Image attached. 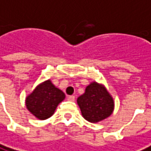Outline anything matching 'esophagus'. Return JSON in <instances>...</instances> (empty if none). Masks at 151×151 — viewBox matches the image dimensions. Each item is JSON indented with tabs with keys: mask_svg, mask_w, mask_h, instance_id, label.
Listing matches in <instances>:
<instances>
[{
	"mask_svg": "<svg viewBox=\"0 0 151 151\" xmlns=\"http://www.w3.org/2000/svg\"><path fill=\"white\" fill-rule=\"evenodd\" d=\"M68 100L71 101H74V100H75V97L73 96V95H72V96H68Z\"/></svg>",
	"mask_w": 151,
	"mask_h": 151,
	"instance_id": "1",
	"label": "esophagus"
}]
</instances>
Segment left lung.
<instances>
[{
    "mask_svg": "<svg viewBox=\"0 0 151 151\" xmlns=\"http://www.w3.org/2000/svg\"><path fill=\"white\" fill-rule=\"evenodd\" d=\"M82 115L89 122L97 123L110 116L114 110L113 98L102 84L93 82L78 97Z\"/></svg>",
    "mask_w": 151,
    "mask_h": 151,
    "instance_id": "8db88e82",
    "label": "left lung"
}]
</instances>
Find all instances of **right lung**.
<instances>
[{
    "label": "right lung",
    "mask_w": 151,
    "mask_h": 151,
    "mask_svg": "<svg viewBox=\"0 0 151 151\" xmlns=\"http://www.w3.org/2000/svg\"><path fill=\"white\" fill-rule=\"evenodd\" d=\"M65 98V94L57 88L50 80L39 84L26 97L25 105L36 118L45 120L54 113L58 105Z\"/></svg>",
    "instance_id": "add662e5"
}]
</instances>
